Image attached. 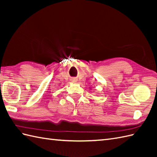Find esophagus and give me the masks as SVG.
Instances as JSON below:
<instances>
[{
    "instance_id": "1",
    "label": "esophagus",
    "mask_w": 157,
    "mask_h": 157,
    "mask_svg": "<svg viewBox=\"0 0 157 157\" xmlns=\"http://www.w3.org/2000/svg\"><path fill=\"white\" fill-rule=\"evenodd\" d=\"M72 82H76V80H75V79H72Z\"/></svg>"
}]
</instances>
